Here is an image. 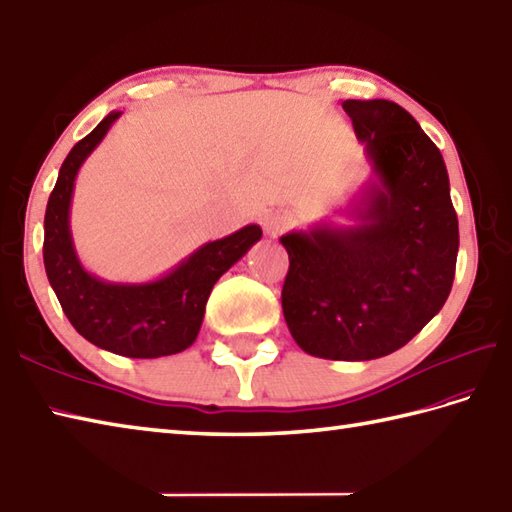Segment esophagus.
I'll return each mask as SVG.
<instances>
[{
    "label": "esophagus",
    "mask_w": 512,
    "mask_h": 512,
    "mask_svg": "<svg viewBox=\"0 0 512 512\" xmlns=\"http://www.w3.org/2000/svg\"><path fill=\"white\" fill-rule=\"evenodd\" d=\"M263 227L269 236H276L287 227V216L283 214H269L263 218Z\"/></svg>",
    "instance_id": "obj_1"
}]
</instances>
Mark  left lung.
<instances>
[{
	"mask_svg": "<svg viewBox=\"0 0 512 512\" xmlns=\"http://www.w3.org/2000/svg\"><path fill=\"white\" fill-rule=\"evenodd\" d=\"M375 181L353 225L289 232L283 314L296 344L325 360H375L404 347L451 294L460 229L437 145L387 99H347Z\"/></svg>",
	"mask_w": 512,
	"mask_h": 512,
	"instance_id": "left-lung-1",
	"label": "left lung"
}]
</instances>
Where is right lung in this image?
<instances>
[{
	"label": "right lung",
	"instance_id": "add662e5",
	"mask_svg": "<svg viewBox=\"0 0 512 512\" xmlns=\"http://www.w3.org/2000/svg\"><path fill=\"white\" fill-rule=\"evenodd\" d=\"M121 114L110 112L61 165L44 218L46 276L70 325L95 347L125 358L172 356L196 340L216 280L260 241L263 229L245 225L221 241L205 243L150 283H108L92 276L72 243L70 201L83 161Z\"/></svg>",
	"mask_w": 512,
	"mask_h": 512
}]
</instances>
